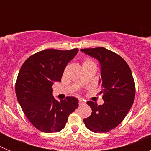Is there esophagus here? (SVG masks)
I'll list each match as a JSON object with an SVG mask.
<instances>
[{"mask_svg":"<svg viewBox=\"0 0 151 151\" xmlns=\"http://www.w3.org/2000/svg\"><path fill=\"white\" fill-rule=\"evenodd\" d=\"M84 104H85V103H84V101H82V100H79V101H78V105H79V106H82Z\"/></svg>","mask_w":151,"mask_h":151,"instance_id":"1","label":"esophagus"}]
</instances>
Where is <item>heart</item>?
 Instances as JSON below:
<instances>
[{
  "mask_svg": "<svg viewBox=\"0 0 151 151\" xmlns=\"http://www.w3.org/2000/svg\"><path fill=\"white\" fill-rule=\"evenodd\" d=\"M95 66V63H94V62L93 60H91V59H88V58H87V59H85L84 60L83 63H82V67H85V66Z\"/></svg>",
  "mask_w": 151,
  "mask_h": 151,
  "instance_id": "obj_1",
  "label": "heart"
}]
</instances>
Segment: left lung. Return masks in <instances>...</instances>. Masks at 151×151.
I'll return each mask as SVG.
<instances>
[{
  "label": "left lung",
  "instance_id": "left-lung-1",
  "mask_svg": "<svg viewBox=\"0 0 151 151\" xmlns=\"http://www.w3.org/2000/svg\"><path fill=\"white\" fill-rule=\"evenodd\" d=\"M81 51L96 58L101 64L99 94H103L104 101L103 105L88 101L92 113L83 122L93 132H108L122 122L132 106L135 96L132 73L122 57L103 47Z\"/></svg>",
  "mask_w": 151,
  "mask_h": 151
}]
</instances>
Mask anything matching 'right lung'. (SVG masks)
<instances>
[{
    "label": "right lung",
    "instance_id": "add662e5",
    "mask_svg": "<svg viewBox=\"0 0 151 151\" xmlns=\"http://www.w3.org/2000/svg\"><path fill=\"white\" fill-rule=\"evenodd\" d=\"M78 51L47 49L30 56L21 66L15 85L17 100L28 119L41 132L61 131L78 107L76 97L58 101L52 95V86L60 82L64 69Z\"/></svg>",
    "mask_w": 151,
    "mask_h": 151
}]
</instances>
